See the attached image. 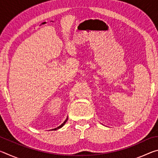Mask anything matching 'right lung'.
Returning a JSON list of instances; mask_svg holds the SVG:
<instances>
[{
    "label": "right lung",
    "instance_id": "right-lung-1",
    "mask_svg": "<svg viewBox=\"0 0 158 158\" xmlns=\"http://www.w3.org/2000/svg\"><path fill=\"white\" fill-rule=\"evenodd\" d=\"M67 121H68V118H66V120H65V121H64V122L63 123H62V124H61V125H60V126H58V127H56V128H54V129H53V130H58V129H60V128H61V127H62L63 126V125L65 124V123L67 122Z\"/></svg>",
    "mask_w": 158,
    "mask_h": 158
}]
</instances>
